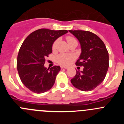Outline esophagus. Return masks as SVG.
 I'll list each match as a JSON object with an SVG mask.
<instances>
[{
	"mask_svg": "<svg viewBox=\"0 0 124 124\" xmlns=\"http://www.w3.org/2000/svg\"><path fill=\"white\" fill-rule=\"evenodd\" d=\"M61 69H67L68 67H66V66H61Z\"/></svg>",
	"mask_w": 124,
	"mask_h": 124,
	"instance_id": "obj_1",
	"label": "esophagus"
}]
</instances>
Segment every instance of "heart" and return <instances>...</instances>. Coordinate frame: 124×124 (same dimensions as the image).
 Returning a JSON list of instances; mask_svg holds the SVG:
<instances>
[{"label":"heart","mask_w":124,"mask_h":124,"mask_svg":"<svg viewBox=\"0 0 124 124\" xmlns=\"http://www.w3.org/2000/svg\"><path fill=\"white\" fill-rule=\"evenodd\" d=\"M67 41L68 43H71V41H74L75 38H74L73 37H67ZM58 43V40H56L53 44L52 46V48L53 50H55L56 46V45ZM74 56L73 55H71V54H62L59 55L57 57L56 61L57 62L59 63L60 64H61L63 66H68L71 63L72 61L74 60Z\"/></svg>","instance_id":"heart-1"}]
</instances>
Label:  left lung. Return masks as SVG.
<instances>
[{
  "label": "left lung",
  "instance_id": "obj_1",
  "mask_svg": "<svg viewBox=\"0 0 124 124\" xmlns=\"http://www.w3.org/2000/svg\"><path fill=\"white\" fill-rule=\"evenodd\" d=\"M79 41L81 53L76 64L84 67L76 71L71 79L72 84L79 90L89 91L104 81L109 68V53L104 42L96 34L83 30H69Z\"/></svg>",
  "mask_w": 124,
  "mask_h": 124
}]
</instances>
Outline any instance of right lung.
I'll list each match as a JSON object with an SVG mask.
<instances>
[{"instance_id": "1", "label": "right lung", "mask_w": 124, "mask_h": 124, "mask_svg": "<svg viewBox=\"0 0 124 124\" xmlns=\"http://www.w3.org/2000/svg\"><path fill=\"white\" fill-rule=\"evenodd\" d=\"M68 32L41 28L30 34L23 42L17 56V70L22 83L31 91L43 93L54 85L61 68L54 66L47 69L45 58L52 53L54 41Z\"/></svg>"}]
</instances>
